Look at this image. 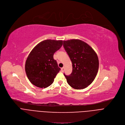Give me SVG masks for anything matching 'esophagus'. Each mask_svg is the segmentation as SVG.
Returning <instances> with one entry per match:
<instances>
[{"label": "esophagus", "mask_w": 125, "mask_h": 125, "mask_svg": "<svg viewBox=\"0 0 125 125\" xmlns=\"http://www.w3.org/2000/svg\"><path fill=\"white\" fill-rule=\"evenodd\" d=\"M64 71V67H62V68H61V71H62V72H63Z\"/></svg>", "instance_id": "34e87169"}]
</instances>
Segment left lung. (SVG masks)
I'll use <instances>...</instances> for the list:
<instances>
[{
	"label": "left lung",
	"mask_w": 125,
	"mask_h": 125,
	"mask_svg": "<svg viewBox=\"0 0 125 125\" xmlns=\"http://www.w3.org/2000/svg\"><path fill=\"white\" fill-rule=\"evenodd\" d=\"M63 46L72 64V72L64 76L68 84L76 89H84L94 80L99 67L98 57L88 44L78 39L63 41Z\"/></svg>",
	"instance_id": "1"
}]
</instances>
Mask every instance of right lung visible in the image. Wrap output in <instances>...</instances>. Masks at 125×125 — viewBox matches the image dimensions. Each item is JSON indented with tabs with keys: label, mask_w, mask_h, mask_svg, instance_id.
I'll return each mask as SVG.
<instances>
[{
	"label": "right lung",
	"mask_w": 125,
	"mask_h": 125,
	"mask_svg": "<svg viewBox=\"0 0 125 125\" xmlns=\"http://www.w3.org/2000/svg\"><path fill=\"white\" fill-rule=\"evenodd\" d=\"M62 45V40H46L33 48L25 64L27 77L33 85L43 88L53 83L61 69L53 55Z\"/></svg>",
	"instance_id": "add662e5"
}]
</instances>
